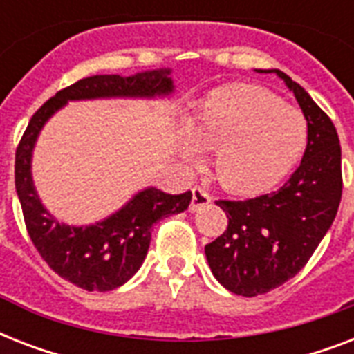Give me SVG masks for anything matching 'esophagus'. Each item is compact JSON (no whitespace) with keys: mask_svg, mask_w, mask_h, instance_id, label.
Masks as SVG:
<instances>
[{"mask_svg":"<svg viewBox=\"0 0 354 354\" xmlns=\"http://www.w3.org/2000/svg\"><path fill=\"white\" fill-rule=\"evenodd\" d=\"M211 202V194L202 187H194L193 189V200H191V205H189V211L194 213V211H198L200 207H204L205 204H209Z\"/></svg>","mask_w":354,"mask_h":354,"instance_id":"34e87169","label":"esophagus"}]
</instances>
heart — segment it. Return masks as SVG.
<instances>
[{
    "instance_id": "1",
    "label": "heart",
    "mask_w": 354,
    "mask_h": 354,
    "mask_svg": "<svg viewBox=\"0 0 354 354\" xmlns=\"http://www.w3.org/2000/svg\"><path fill=\"white\" fill-rule=\"evenodd\" d=\"M308 122L299 110L257 86H230L200 102L193 127L183 122V158L196 163L213 152V172L222 187L239 194L261 193L290 172L305 152Z\"/></svg>"
}]
</instances>
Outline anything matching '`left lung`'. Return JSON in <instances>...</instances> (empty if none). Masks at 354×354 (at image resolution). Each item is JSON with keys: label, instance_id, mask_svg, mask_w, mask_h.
<instances>
[{"label": "left lung", "instance_id": "1", "mask_svg": "<svg viewBox=\"0 0 354 354\" xmlns=\"http://www.w3.org/2000/svg\"><path fill=\"white\" fill-rule=\"evenodd\" d=\"M263 73V69H261ZM308 122V141L294 174L277 191L248 200H216L227 230L205 246L216 281L253 297L292 279L333 226L342 200V149L329 115L279 69Z\"/></svg>", "mask_w": 354, "mask_h": 354}]
</instances>
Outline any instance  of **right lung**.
Returning <instances> with one entry per match:
<instances>
[{"label": "right lung", "instance_id": "1", "mask_svg": "<svg viewBox=\"0 0 354 354\" xmlns=\"http://www.w3.org/2000/svg\"><path fill=\"white\" fill-rule=\"evenodd\" d=\"M171 69L143 73L93 75L60 90L30 118L19 139L14 163V182L25 227L41 259L60 277L88 292H108L124 285L143 264L150 246L152 227L165 216L189 207L193 194H167L147 187L133 194L118 213L91 226H68L58 222L41 205L30 176V158L38 133L68 101L106 99V97H156L174 90Z\"/></svg>", "mask_w": 354, "mask_h": 354}]
</instances>
